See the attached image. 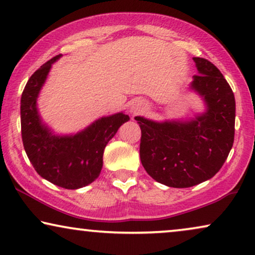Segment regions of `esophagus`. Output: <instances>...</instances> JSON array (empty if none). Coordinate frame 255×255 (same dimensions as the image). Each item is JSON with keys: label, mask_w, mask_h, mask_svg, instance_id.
<instances>
[{"label": "esophagus", "mask_w": 255, "mask_h": 255, "mask_svg": "<svg viewBox=\"0 0 255 255\" xmlns=\"http://www.w3.org/2000/svg\"><path fill=\"white\" fill-rule=\"evenodd\" d=\"M147 108V103L143 99H134L130 104V113L136 115L140 114Z\"/></svg>", "instance_id": "34e87169"}]
</instances>
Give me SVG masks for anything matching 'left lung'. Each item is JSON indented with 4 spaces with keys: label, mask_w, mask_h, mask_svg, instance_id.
Segmentation results:
<instances>
[{
    "label": "left lung",
    "mask_w": 255,
    "mask_h": 255,
    "mask_svg": "<svg viewBox=\"0 0 255 255\" xmlns=\"http://www.w3.org/2000/svg\"><path fill=\"white\" fill-rule=\"evenodd\" d=\"M192 59L198 74L190 90L204 101L205 112L186 121L135 118L142 134V165L156 182L170 188H190L212 178L234 141L236 100L229 83L208 59Z\"/></svg>",
    "instance_id": "left-lung-1"
}]
</instances>
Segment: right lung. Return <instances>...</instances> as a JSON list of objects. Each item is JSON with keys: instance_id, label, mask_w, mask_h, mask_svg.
Returning a JSON list of instances; mask_svg holds the SVG:
<instances>
[{"instance_id": "right-lung-1", "label": "right lung", "mask_w": 255, "mask_h": 255, "mask_svg": "<svg viewBox=\"0 0 255 255\" xmlns=\"http://www.w3.org/2000/svg\"><path fill=\"white\" fill-rule=\"evenodd\" d=\"M60 57H53L40 66L25 85L21 98L22 140L40 177L60 188L74 190L99 177L105 147L129 117L120 112L98 119L76 134H54L40 118L37 98L51 66Z\"/></svg>"}]
</instances>
